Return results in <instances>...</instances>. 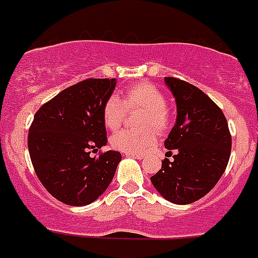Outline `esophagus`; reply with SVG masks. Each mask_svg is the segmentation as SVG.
<instances>
[{
  "label": "esophagus",
  "instance_id": "esophagus-1",
  "mask_svg": "<svg viewBox=\"0 0 258 258\" xmlns=\"http://www.w3.org/2000/svg\"><path fill=\"white\" fill-rule=\"evenodd\" d=\"M126 156H128V157H134V159H137V160H142V159H144V156H142V155H134V154H126Z\"/></svg>",
  "mask_w": 258,
  "mask_h": 258
}]
</instances>
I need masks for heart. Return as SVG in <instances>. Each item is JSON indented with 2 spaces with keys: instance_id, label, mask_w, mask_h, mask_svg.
<instances>
[{
  "instance_id": "b5f03b06",
  "label": "heart",
  "mask_w": 258,
  "mask_h": 258,
  "mask_svg": "<svg viewBox=\"0 0 258 258\" xmlns=\"http://www.w3.org/2000/svg\"><path fill=\"white\" fill-rule=\"evenodd\" d=\"M126 108H142L139 124L141 128H123L111 137L112 146L126 154L141 155L156 141V130L166 131L171 123V112L166 107L164 93L151 83H137L128 87L123 99L111 96L103 106V122L109 130L121 126Z\"/></svg>"
}]
</instances>
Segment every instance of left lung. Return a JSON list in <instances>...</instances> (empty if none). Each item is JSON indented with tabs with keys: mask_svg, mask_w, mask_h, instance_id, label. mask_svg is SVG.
Returning a JSON list of instances; mask_svg holds the SVG:
<instances>
[{
	"mask_svg": "<svg viewBox=\"0 0 258 258\" xmlns=\"http://www.w3.org/2000/svg\"><path fill=\"white\" fill-rule=\"evenodd\" d=\"M176 102V122L165 140L174 160L165 159L151 176L152 185L166 201L190 204L207 196L226 170L232 137L222 109L196 86L165 78Z\"/></svg>",
	"mask_w": 258,
	"mask_h": 258,
	"instance_id": "obj_1",
	"label": "left lung"
}]
</instances>
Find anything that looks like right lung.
<instances>
[{"label":"right lung","mask_w":258,"mask_h":258,"mask_svg":"<svg viewBox=\"0 0 258 258\" xmlns=\"http://www.w3.org/2000/svg\"><path fill=\"white\" fill-rule=\"evenodd\" d=\"M116 79H86L60 92L36 112L27 146L37 177L59 202L82 207L106 191L122 156H91L107 145L103 106Z\"/></svg>","instance_id":"right-lung-1"}]
</instances>
